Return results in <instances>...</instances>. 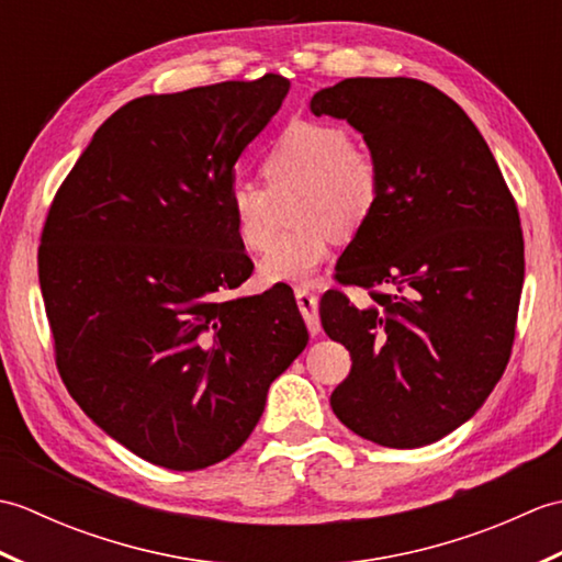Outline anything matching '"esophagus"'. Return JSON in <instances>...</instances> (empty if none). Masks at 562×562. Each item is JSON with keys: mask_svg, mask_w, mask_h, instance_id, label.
Segmentation results:
<instances>
[{"mask_svg": "<svg viewBox=\"0 0 562 562\" xmlns=\"http://www.w3.org/2000/svg\"><path fill=\"white\" fill-rule=\"evenodd\" d=\"M294 296H296V306H300V312L306 321V328L312 336H318L321 333V324H318V296L306 290V288H296L294 290Z\"/></svg>", "mask_w": 562, "mask_h": 562, "instance_id": "esophagus-1", "label": "esophagus"}]
</instances>
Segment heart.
Returning a JSON list of instances; mask_svg holds the SVG:
<instances>
[{"label": "heart", "instance_id": "1", "mask_svg": "<svg viewBox=\"0 0 562 562\" xmlns=\"http://www.w3.org/2000/svg\"><path fill=\"white\" fill-rule=\"evenodd\" d=\"M262 183L236 178L226 188L234 232L248 250H266L279 202L293 195L295 226L260 260L268 282L304 284L330 256L338 236H357L379 207L384 176L376 154L338 123L294 121L262 149Z\"/></svg>", "mask_w": 562, "mask_h": 562}]
</instances>
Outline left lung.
Wrapping results in <instances>:
<instances>
[{"label": "left lung", "mask_w": 562, "mask_h": 562, "mask_svg": "<svg viewBox=\"0 0 562 562\" xmlns=\"http://www.w3.org/2000/svg\"><path fill=\"white\" fill-rule=\"evenodd\" d=\"M312 111L360 130L384 176L336 270L372 306L321 296V326L352 360L330 408L374 445H432L481 408L509 362L524 282L515 195L479 127L432 83L342 79Z\"/></svg>", "instance_id": "left-lung-1"}]
</instances>
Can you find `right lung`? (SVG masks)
I'll return each mask as SVG.
<instances>
[{
	"mask_svg": "<svg viewBox=\"0 0 562 562\" xmlns=\"http://www.w3.org/2000/svg\"><path fill=\"white\" fill-rule=\"evenodd\" d=\"M288 91L262 75L130 101L47 210L38 278L57 372L93 423L164 469L232 457L306 348L288 292L224 300L254 272L226 188Z\"/></svg>",
	"mask_w": 562,
	"mask_h": 562,
	"instance_id": "right-lung-1",
	"label": "right lung"
}]
</instances>
